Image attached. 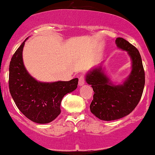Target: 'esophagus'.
Returning <instances> with one entry per match:
<instances>
[{
	"label": "esophagus",
	"instance_id": "1",
	"mask_svg": "<svg viewBox=\"0 0 155 155\" xmlns=\"http://www.w3.org/2000/svg\"><path fill=\"white\" fill-rule=\"evenodd\" d=\"M84 83H85L84 76H81L79 77V86H83L84 84Z\"/></svg>",
	"mask_w": 155,
	"mask_h": 155
}]
</instances>
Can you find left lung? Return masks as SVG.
Instances as JSON below:
<instances>
[{"mask_svg":"<svg viewBox=\"0 0 155 155\" xmlns=\"http://www.w3.org/2000/svg\"><path fill=\"white\" fill-rule=\"evenodd\" d=\"M115 44L127 52L131 61V71L122 83L111 81L102 64L86 74V81L92 86L94 94L90 110L102 120H114L128 115L140 101L145 84V74L139 50L124 38L118 37Z\"/></svg>","mask_w":155,"mask_h":155,"instance_id":"1","label":"left lung"}]
</instances>
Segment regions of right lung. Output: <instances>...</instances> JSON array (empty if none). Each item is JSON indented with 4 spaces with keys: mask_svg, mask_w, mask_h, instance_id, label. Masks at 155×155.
<instances>
[{
    "mask_svg": "<svg viewBox=\"0 0 155 155\" xmlns=\"http://www.w3.org/2000/svg\"><path fill=\"white\" fill-rule=\"evenodd\" d=\"M27 39L12 58L9 65V90L18 110L27 118L37 124H48L60 115L63 97L77 88L79 79L42 82L33 78L26 69L22 58Z\"/></svg>",
    "mask_w": 155,
    "mask_h": 155,
    "instance_id": "add662e5",
    "label": "right lung"
}]
</instances>
